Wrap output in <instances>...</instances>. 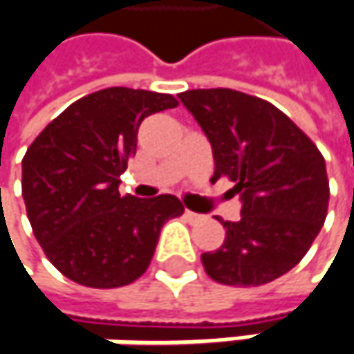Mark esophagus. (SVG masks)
<instances>
[{"label":"esophagus","instance_id":"1","mask_svg":"<svg viewBox=\"0 0 354 354\" xmlns=\"http://www.w3.org/2000/svg\"><path fill=\"white\" fill-rule=\"evenodd\" d=\"M184 216H186V218H188V221H201V216H203V214H198V212H194V210H184Z\"/></svg>","mask_w":354,"mask_h":354}]
</instances>
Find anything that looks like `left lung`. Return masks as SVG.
<instances>
[{
	"label": "left lung",
	"mask_w": 354,
	"mask_h": 354,
	"mask_svg": "<svg viewBox=\"0 0 354 354\" xmlns=\"http://www.w3.org/2000/svg\"><path fill=\"white\" fill-rule=\"evenodd\" d=\"M178 99L209 138L212 182L231 178L241 201V218L223 221V245L201 257L207 273L227 286H261L290 272L326 218L322 153L263 99L233 88H194Z\"/></svg>",
	"instance_id": "left-lung-1"
}]
</instances>
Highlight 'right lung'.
Masks as SVG:
<instances>
[{
  "mask_svg": "<svg viewBox=\"0 0 354 354\" xmlns=\"http://www.w3.org/2000/svg\"><path fill=\"white\" fill-rule=\"evenodd\" d=\"M172 95L111 86L66 107L28 147L21 196L50 263L88 288H119L147 270L160 231L184 212L172 194H119L147 115L174 109Z\"/></svg>",
  "mask_w": 354,
  "mask_h": 354,
  "instance_id": "obj_1",
  "label": "right lung"
}]
</instances>
